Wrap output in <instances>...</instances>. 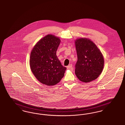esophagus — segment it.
<instances>
[{
    "mask_svg": "<svg viewBox=\"0 0 125 125\" xmlns=\"http://www.w3.org/2000/svg\"><path fill=\"white\" fill-rule=\"evenodd\" d=\"M67 69H71V70H72V65L71 64H69V65L67 67Z\"/></svg>",
    "mask_w": 125,
    "mask_h": 125,
    "instance_id": "obj_1",
    "label": "esophagus"
}]
</instances>
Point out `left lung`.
Returning a JSON list of instances; mask_svg holds the SVG:
<instances>
[{"mask_svg": "<svg viewBox=\"0 0 125 125\" xmlns=\"http://www.w3.org/2000/svg\"><path fill=\"white\" fill-rule=\"evenodd\" d=\"M75 45L78 56L75 71L76 76L84 83L96 79L103 70L104 61L103 54L89 39H78Z\"/></svg>", "mask_w": 125, "mask_h": 125, "instance_id": "1", "label": "left lung"}]
</instances>
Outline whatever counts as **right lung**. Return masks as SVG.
Masks as SVG:
<instances>
[{"label": "right lung", "mask_w": 125, "mask_h": 125, "mask_svg": "<svg viewBox=\"0 0 125 125\" xmlns=\"http://www.w3.org/2000/svg\"><path fill=\"white\" fill-rule=\"evenodd\" d=\"M60 42L59 38L47 35L36 44L31 53L30 65L31 72L40 82L48 86L58 83L66 70L56 55Z\"/></svg>", "instance_id": "obj_1"}]
</instances>
